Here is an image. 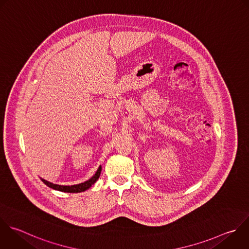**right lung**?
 I'll list each match as a JSON object with an SVG mask.
<instances>
[{
	"instance_id": "add662e5",
	"label": "right lung",
	"mask_w": 249,
	"mask_h": 249,
	"mask_svg": "<svg viewBox=\"0 0 249 249\" xmlns=\"http://www.w3.org/2000/svg\"><path fill=\"white\" fill-rule=\"evenodd\" d=\"M101 169L102 166L100 165L97 169V171L95 172V174L89 178L88 181L84 182V183H80L77 185H72V186H63V185H57V184H53L52 182H49L43 178H41V180L50 188L56 190V191H60V192H64V193H81V192H85L86 190L89 189L99 178L100 173H101Z\"/></svg>"
}]
</instances>
